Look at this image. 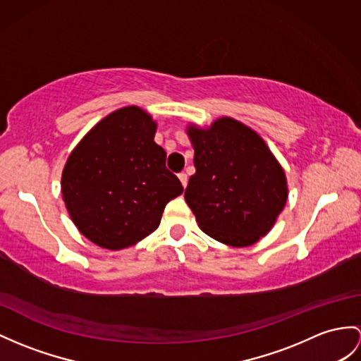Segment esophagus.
<instances>
[{
    "label": "esophagus",
    "mask_w": 361,
    "mask_h": 361,
    "mask_svg": "<svg viewBox=\"0 0 361 361\" xmlns=\"http://www.w3.org/2000/svg\"><path fill=\"white\" fill-rule=\"evenodd\" d=\"M178 178H179L180 183H182V187L185 188V187H187V183H188V176H187L185 173H179V174H178Z\"/></svg>",
    "instance_id": "1"
}]
</instances>
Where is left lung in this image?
Listing matches in <instances>:
<instances>
[{
  "label": "left lung",
  "mask_w": 361,
  "mask_h": 361,
  "mask_svg": "<svg viewBox=\"0 0 361 361\" xmlns=\"http://www.w3.org/2000/svg\"><path fill=\"white\" fill-rule=\"evenodd\" d=\"M196 173L185 200L199 228L217 242L243 248L267 235L288 199L286 176L259 133L233 118L187 127Z\"/></svg>",
  "instance_id": "1"
}]
</instances>
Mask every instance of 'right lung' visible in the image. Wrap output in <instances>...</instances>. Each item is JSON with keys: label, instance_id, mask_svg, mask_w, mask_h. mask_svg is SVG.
Returning a JSON list of instances; mask_svg holds the SVG:
<instances>
[{"label": "right lung", "instance_id": "add662e5", "mask_svg": "<svg viewBox=\"0 0 361 361\" xmlns=\"http://www.w3.org/2000/svg\"><path fill=\"white\" fill-rule=\"evenodd\" d=\"M157 124L137 105L101 119L70 153L61 195L72 222L101 248L133 247L161 224L183 187L154 142Z\"/></svg>", "mask_w": 361, "mask_h": 361}]
</instances>
